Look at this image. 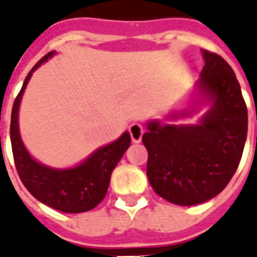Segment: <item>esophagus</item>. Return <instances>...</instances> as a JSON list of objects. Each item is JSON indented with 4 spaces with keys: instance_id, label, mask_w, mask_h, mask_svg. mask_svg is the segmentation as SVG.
<instances>
[{
    "instance_id": "34e87169",
    "label": "esophagus",
    "mask_w": 257,
    "mask_h": 257,
    "mask_svg": "<svg viewBox=\"0 0 257 257\" xmlns=\"http://www.w3.org/2000/svg\"><path fill=\"white\" fill-rule=\"evenodd\" d=\"M143 125L139 123H133L128 127V133L132 137V142L133 143H139L142 140V136H143Z\"/></svg>"
}]
</instances>
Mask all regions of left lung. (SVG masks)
<instances>
[{"label":"left lung","mask_w":257,"mask_h":257,"mask_svg":"<svg viewBox=\"0 0 257 257\" xmlns=\"http://www.w3.org/2000/svg\"><path fill=\"white\" fill-rule=\"evenodd\" d=\"M199 87L213 101L199 125L147 124V177L167 202H207L236 173L247 136V107L236 74L219 54L204 50Z\"/></svg>","instance_id":"1"}]
</instances>
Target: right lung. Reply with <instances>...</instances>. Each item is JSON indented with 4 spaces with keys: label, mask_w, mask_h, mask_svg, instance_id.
Returning <instances> with one entry per match:
<instances>
[{
    "label": "right lung",
    "mask_w": 257,
    "mask_h": 257,
    "mask_svg": "<svg viewBox=\"0 0 257 257\" xmlns=\"http://www.w3.org/2000/svg\"><path fill=\"white\" fill-rule=\"evenodd\" d=\"M53 51L44 55L25 77L21 91L15 97L11 113V147L17 173L27 190L37 200L64 213H83L94 209L107 193L111 172L124 152L130 147V134L124 133L114 143L94 152L84 163L68 170H54L37 163L25 150L18 132V107L33 71L47 61Z\"/></svg>",
    "instance_id": "obj_1"
}]
</instances>
